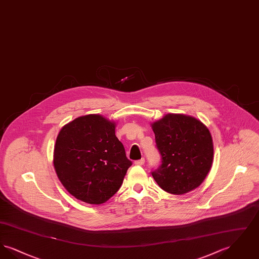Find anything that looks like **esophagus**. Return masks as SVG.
Returning <instances> with one entry per match:
<instances>
[{
	"label": "esophagus",
	"instance_id": "1",
	"mask_svg": "<svg viewBox=\"0 0 259 259\" xmlns=\"http://www.w3.org/2000/svg\"><path fill=\"white\" fill-rule=\"evenodd\" d=\"M135 164L136 165H138V166L144 165V164H145V158H141V159H139V160H136Z\"/></svg>",
	"mask_w": 259,
	"mask_h": 259
}]
</instances>
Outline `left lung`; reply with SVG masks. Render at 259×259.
<instances>
[{
  "label": "left lung",
  "instance_id": "1",
  "mask_svg": "<svg viewBox=\"0 0 259 259\" xmlns=\"http://www.w3.org/2000/svg\"><path fill=\"white\" fill-rule=\"evenodd\" d=\"M160 166L151 175L161 188L182 195L203 183L211 167L212 140L209 129L196 118L169 113L151 125Z\"/></svg>",
  "mask_w": 259,
  "mask_h": 259
}]
</instances>
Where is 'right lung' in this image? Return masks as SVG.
Segmentation results:
<instances>
[{
    "label": "right lung",
    "instance_id": "add662e5",
    "mask_svg": "<svg viewBox=\"0 0 259 259\" xmlns=\"http://www.w3.org/2000/svg\"><path fill=\"white\" fill-rule=\"evenodd\" d=\"M115 124L88 114L66 124L54 148V168L65 188L88 204H103L120 188L132 161L114 133Z\"/></svg>",
    "mask_w": 259,
    "mask_h": 259
}]
</instances>
